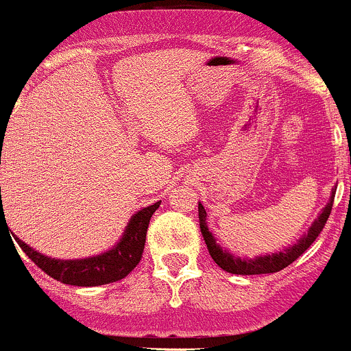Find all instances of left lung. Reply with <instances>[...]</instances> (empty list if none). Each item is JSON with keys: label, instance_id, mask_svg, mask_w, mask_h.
Segmentation results:
<instances>
[{"label": "left lung", "instance_id": "obj_1", "mask_svg": "<svg viewBox=\"0 0 351 351\" xmlns=\"http://www.w3.org/2000/svg\"><path fill=\"white\" fill-rule=\"evenodd\" d=\"M335 193L336 191L332 189V196L329 199V203L326 204L322 213L319 215L317 220L312 223V227L308 228L307 234L297 242V244L292 245L290 249H285L282 252H276V254L271 256H265V258H256V259H241L232 256L230 252L221 249L220 245L217 244L215 237L211 235V232L208 230L206 225V211H204L203 204H197V213H199V227H201V234H203L204 242H206V247L210 251L211 258L213 261L220 266L221 269L225 271L232 273V275H266V273H276L282 271L283 268H287L289 265H292L295 259L298 256L304 254L308 247L312 245V242L319 237V234L324 228L326 221H328L329 215H331V208H332V201H335Z\"/></svg>", "mask_w": 351, "mask_h": 351}]
</instances>
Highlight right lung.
Returning a JSON list of instances; mask_svg holds the SVG:
<instances>
[{"label":"right lung","instance_id":"1","mask_svg":"<svg viewBox=\"0 0 351 351\" xmlns=\"http://www.w3.org/2000/svg\"><path fill=\"white\" fill-rule=\"evenodd\" d=\"M1 189V187H0ZM160 201L152 206L143 208L133 215V218L128 223L124 230L123 239L117 242V245L110 251L104 252L100 256L86 259H75V261H64V259L47 258L40 252L34 251L32 247L16 239L22 251L43 269L44 273L58 282L66 283V285L75 287H97L107 285V283L123 280L124 276L130 275L138 263L141 261L145 249V241H147L148 223H150L152 215L157 211ZM3 210L0 211V221L3 220Z\"/></svg>","mask_w":351,"mask_h":351}]
</instances>
